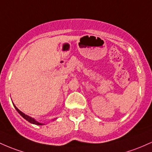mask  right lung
<instances>
[{
	"instance_id": "obj_1",
	"label": "right lung",
	"mask_w": 152,
	"mask_h": 152,
	"mask_svg": "<svg viewBox=\"0 0 152 152\" xmlns=\"http://www.w3.org/2000/svg\"><path fill=\"white\" fill-rule=\"evenodd\" d=\"M13 105H14L15 108H16V110H17V111H18V113H19L20 115H21V116L23 118L26 119V121H28L29 122V123H31V124H35V125H39V126H40V125H44V124H42V123H39V122L37 121H36L34 118H31V117L28 116V115H26L25 113H23V112H21V110H18V109L16 108V105H15L13 103Z\"/></svg>"
}]
</instances>
